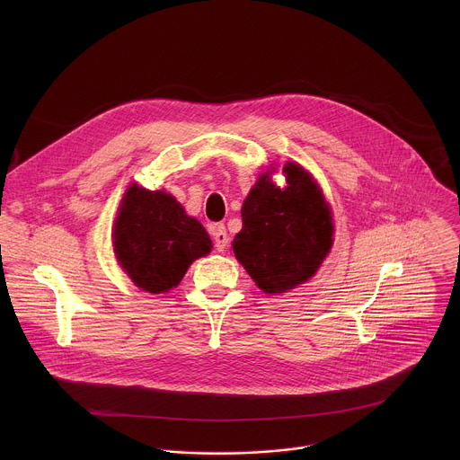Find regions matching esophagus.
<instances>
[{
    "label": "esophagus",
    "instance_id": "34e87169",
    "mask_svg": "<svg viewBox=\"0 0 460 460\" xmlns=\"http://www.w3.org/2000/svg\"><path fill=\"white\" fill-rule=\"evenodd\" d=\"M212 239H214V246L217 252H225L228 246V235H226V228L225 225H214L212 228Z\"/></svg>",
    "mask_w": 460,
    "mask_h": 460
}]
</instances>
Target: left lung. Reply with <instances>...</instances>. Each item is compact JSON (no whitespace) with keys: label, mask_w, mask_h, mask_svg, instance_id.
<instances>
[{"label":"left lung","mask_w":460,"mask_h":460,"mask_svg":"<svg viewBox=\"0 0 460 460\" xmlns=\"http://www.w3.org/2000/svg\"><path fill=\"white\" fill-rule=\"evenodd\" d=\"M263 172L243 203V230L234 237L235 259L265 294L308 281L332 246V217L315 179L297 163L283 166L287 186Z\"/></svg>","instance_id":"obj_1"}]
</instances>
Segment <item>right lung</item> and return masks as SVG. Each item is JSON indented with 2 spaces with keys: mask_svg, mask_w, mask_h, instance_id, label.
Returning <instances> with one entry per match:
<instances>
[{
  "mask_svg": "<svg viewBox=\"0 0 460 460\" xmlns=\"http://www.w3.org/2000/svg\"><path fill=\"white\" fill-rule=\"evenodd\" d=\"M210 250L201 223L172 195L136 184L126 191L115 219L113 252L136 287L150 294L168 292Z\"/></svg>",
  "mask_w": 460,
  "mask_h": 460,
  "instance_id": "add662e5",
  "label": "right lung"
}]
</instances>
